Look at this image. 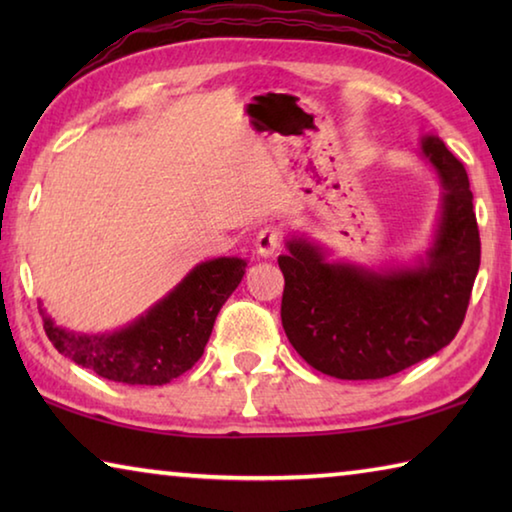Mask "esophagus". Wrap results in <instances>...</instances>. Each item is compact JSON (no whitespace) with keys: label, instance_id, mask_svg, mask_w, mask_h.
I'll list each match as a JSON object with an SVG mask.
<instances>
[{"label":"esophagus","instance_id":"34e87169","mask_svg":"<svg viewBox=\"0 0 512 512\" xmlns=\"http://www.w3.org/2000/svg\"><path fill=\"white\" fill-rule=\"evenodd\" d=\"M255 248H257V253L262 255V257L275 255L277 250L282 248V232L277 230V228H273V225H268V228L259 230V235L255 239Z\"/></svg>","mask_w":512,"mask_h":512}]
</instances>
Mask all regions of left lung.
I'll return each mask as SVG.
<instances>
[{
  "instance_id": "left-lung-1",
  "label": "left lung",
  "mask_w": 512,
  "mask_h": 512,
  "mask_svg": "<svg viewBox=\"0 0 512 512\" xmlns=\"http://www.w3.org/2000/svg\"><path fill=\"white\" fill-rule=\"evenodd\" d=\"M422 158L438 173L443 212L427 257L372 271L327 262L307 239L287 241L282 327L311 368L336 379H384L452 343L481 264L479 225L461 160L436 135Z\"/></svg>"
}]
</instances>
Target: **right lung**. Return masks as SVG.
Instances as JSON below:
<instances>
[{"mask_svg": "<svg viewBox=\"0 0 512 512\" xmlns=\"http://www.w3.org/2000/svg\"><path fill=\"white\" fill-rule=\"evenodd\" d=\"M244 273L239 257L201 262L144 316L112 334H76L40 314L49 341L67 359L119 384L162 386L203 357L214 320Z\"/></svg>", "mask_w": 512, "mask_h": 512, "instance_id": "1", "label": "right lung"}]
</instances>
